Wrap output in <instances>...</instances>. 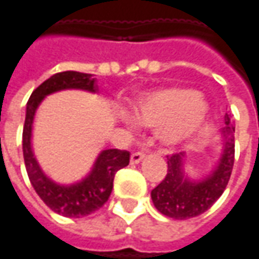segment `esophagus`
<instances>
[{
  "label": "esophagus",
  "instance_id": "obj_1",
  "mask_svg": "<svg viewBox=\"0 0 259 259\" xmlns=\"http://www.w3.org/2000/svg\"><path fill=\"white\" fill-rule=\"evenodd\" d=\"M143 159H144V153H140V152L133 153V154L130 156V161H132V164H139V163H140Z\"/></svg>",
  "mask_w": 259,
  "mask_h": 259
}]
</instances>
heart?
<instances>
[{
  "label": "heart",
  "mask_w": 259,
  "mask_h": 259,
  "mask_svg": "<svg viewBox=\"0 0 259 259\" xmlns=\"http://www.w3.org/2000/svg\"><path fill=\"white\" fill-rule=\"evenodd\" d=\"M129 110L137 123L157 124V139L163 144L174 146L200 127L207 107L193 91L161 89L142 95Z\"/></svg>",
  "instance_id": "b5f03b06"
}]
</instances>
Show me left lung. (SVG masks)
<instances>
[{
    "mask_svg": "<svg viewBox=\"0 0 259 259\" xmlns=\"http://www.w3.org/2000/svg\"><path fill=\"white\" fill-rule=\"evenodd\" d=\"M226 126L221 129L223 154L217 166L207 177L200 180L190 179L184 171L186 153L167 156V174L156 189L152 190L154 207L166 217L187 220L203 214L224 193L233 171L235 142V126L230 116L224 117Z\"/></svg>",
    "mask_w": 259,
    "mask_h": 259,
    "instance_id": "obj_1",
    "label": "left lung"
}]
</instances>
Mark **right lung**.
Here are the masks:
<instances>
[{
	"instance_id": "1",
	"label": "right lung",
	"mask_w": 259,
	"mask_h": 259,
	"mask_svg": "<svg viewBox=\"0 0 259 259\" xmlns=\"http://www.w3.org/2000/svg\"><path fill=\"white\" fill-rule=\"evenodd\" d=\"M96 79L91 73H82L75 70H66L52 75L44 83L38 86L26 103L25 123L22 132V152L25 161L26 173L36 194L52 211L63 217L80 218L98 211L106 203L113 189L115 174L129 164L130 153L117 149L102 150L93 164L92 170L78 183L73 184H58L51 180L42 171L38 161L33 156L32 124L36 109L41 102L51 93L79 89L86 92H98L95 85Z\"/></svg>"
}]
</instances>
